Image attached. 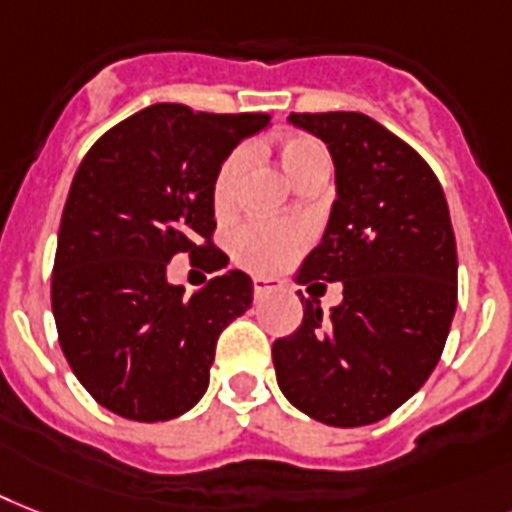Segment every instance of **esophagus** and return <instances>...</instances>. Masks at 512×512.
Here are the masks:
<instances>
[{
    "label": "esophagus",
    "instance_id": "34e87169",
    "mask_svg": "<svg viewBox=\"0 0 512 512\" xmlns=\"http://www.w3.org/2000/svg\"><path fill=\"white\" fill-rule=\"evenodd\" d=\"M278 281L276 278H263V276H255L252 278V289H255V297H263V294L273 292V289H278Z\"/></svg>",
    "mask_w": 512,
    "mask_h": 512
}]
</instances>
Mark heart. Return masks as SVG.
<instances>
[{"mask_svg": "<svg viewBox=\"0 0 512 512\" xmlns=\"http://www.w3.org/2000/svg\"><path fill=\"white\" fill-rule=\"evenodd\" d=\"M278 162L289 176V181H297L313 168L328 165L326 152L310 136H286L278 147ZM244 152H234L220 165L218 176L213 184V205L218 213H226L234 205L236 184L242 178ZM307 228L294 223V220H249L236 228L234 234V257L244 268L255 273H276L286 263L305 249Z\"/></svg>", "mask_w": 512, "mask_h": 512, "instance_id": "obj_1", "label": "heart"}]
</instances>
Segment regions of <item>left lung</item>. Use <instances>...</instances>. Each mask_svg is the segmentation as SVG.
<instances>
[{"label":"left lung","mask_w":512,"mask_h":512,"mask_svg":"<svg viewBox=\"0 0 512 512\" xmlns=\"http://www.w3.org/2000/svg\"><path fill=\"white\" fill-rule=\"evenodd\" d=\"M326 141L336 199L299 284L342 281L323 313L273 342L281 392L315 421L368 426L413 397L442 357L458 307V247L442 184L410 144L363 112H292ZM326 289V284H321Z\"/></svg>","instance_id":"obj_1"}]
</instances>
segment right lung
<instances>
[{"mask_svg":"<svg viewBox=\"0 0 512 512\" xmlns=\"http://www.w3.org/2000/svg\"><path fill=\"white\" fill-rule=\"evenodd\" d=\"M265 112L152 105L112 126L78 165L52 273L60 347L83 389L128 421L178 418L210 384L215 344L252 305V278L226 270L184 297L178 252L220 268L213 184ZM226 268V265H223Z\"/></svg>","mask_w":512,"mask_h":512,"instance_id":"right-lung-1","label":"right lung"}]
</instances>
